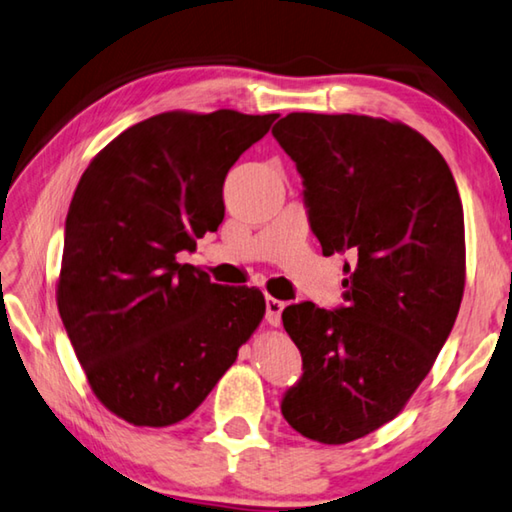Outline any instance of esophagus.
<instances>
[{
    "label": "esophagus",
    "instance_id": "esophagus-1",
    "mask_svg": "<svg viewBox=\"0 0 512 512\" xmlns=\"http://www.w3.org/2000/svg\"><path fill=\"white\" fill-rule=\"evenodd\" d=\"M283 308H285L283 301L274 299V297H267V299H265V319H267V324H270V326H279V324H281V312H283Z\"/></svg>",
    "mask_w": 512,
    "mask_h": 512
}]
</instances>
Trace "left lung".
Here are the masks:
<instances>
[{
	"mask_svg": "<svg viewBox=\"0 0 512 512\" xmlns=\"http://www.w3.org/2000/svg\"><path fill=\"white\" fill-rule=\"evenodd\" d=\"M272 134L297 164L324 256L353 258L344 306L283 310L303 373L281 411L312 441L351 443L400 414L452 333L463 204L441 152L405 123L292 112Z\"/></svg>",
	"mask_w": 512,
	"mask_h": 512,
	"instance_id": "8db88e82",
	"label": "left lung"
}]
</instances>
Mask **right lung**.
Instances as JSON below:
<instances>
[{
  "mask_svg": "<svg viewBox=\"0 0 512 512\" xmlns=\"http://www.w3.org/2000/svg\"><path fill=\"white\" fill-rule=\"evenodd\" d=\"M274 119L233 110L150 116L80 177L58 310L96 398L132 425L191 416L261 324V290L211 283L177 254L218 231L224 177Z\"/></svg>",
  "mask_w": 512,
  "mask_h": 512,
  "instance_id": "add662e5",
  "label": "right lung"
}]
</instances>
